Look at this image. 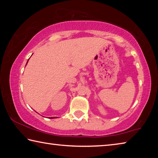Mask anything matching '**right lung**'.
I'll return each mask as SVG.
<instances>
[{"mask_svg": "<svg viewBox=\"0 0 158 158\" xmlns=\"http://www.w3.org/2000/svg\"><path fill=\"white\" fill-rule=\"evenodd\" d=\"M28 63V62H27ZM26 64H27V63H26ZM51 118H54V117H51Z\"/></svg>", "mask_w": 158, "mask_h": 158, "instance_id": "obj_1", "label": "right lung"}]
</instances>
